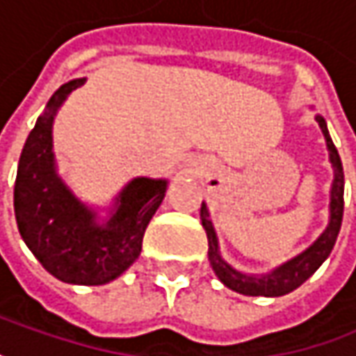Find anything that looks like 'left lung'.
<instances>
[{
	"label": "left lung",
	"instance_id": "obj_1",
	"mask_svg": "<svg viewBox=\"0 0 356 356\" xmlns=\"http://www.w3.org/2000/svg\"><path fill=\"white\" fill-rule=\"evenodd\" d=\"M316 122L323 130V136L327 140V148H329V158L332 164V172H334V180H332V188H330V220L327 230L312 242L311 246L300 252L298 257L293 260L280 264L268 275H244L236 268H232L218 250V238L214 232L212 220L208 218V208L202 202L200 208V220L208 236V260L212 264V270L220 278L224 286H228L230 291L246 296H282V294L293 293L294 289H298L307 278H311L318 266L329 258L330 250L337 242L341 224H343V208H345V174H343V164H341V156L334 148L330 134L327 130V122L323 116H316Z\"/></svg>",
	"mask_w": 356,
	"mask_h": 356
}]
</instances>
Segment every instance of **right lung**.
Listing matches in <instances>:
<instances>
[{
    "label": "right lung",
    "instance_id": "right-lung-1",
    "mask_svg": "<svg viewBox=\"0 0 356 356\" xmlns=\"http://www.w3.org/2000/svg\"><path fill=\"white\" fill-rule=\"evenodd\" d=\"M63 83L38 118L19 156L13 208L19 234L45 270L70 284H106L128 270L140 257L142 238L166 196L168 180L134 178L116 196L110 218L67 188L56 170L51 126L63 99L83 83Z\"/></svg>",
    "mask_w": 356,
    "mask_h": 356
}]
</instances>
